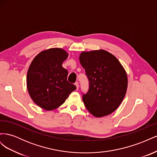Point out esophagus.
I'll list each match as a JSON object with an SVG mask.
<instances>
[{
	"instance_id": "esophagus-1",
	"label": "esophagus",
	"mask_w": 157,
	"mask_h": 157,
	"mask_svg": "<svg viewBox=\"0 0 157 157\" xmlns=\"http://www.w3.org/2000/svg\"><path fill=\"white\" fill-rule=\"evenodd\" d=\"M75 84V86H77V90H78V87H79V84H78V82H76Z\"/></svg>"
}]
</instances>
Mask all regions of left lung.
Instances as JSON below:
<instances>
[{
    "instance_id": "left-lung-1",
    "label": "left lung",
    "mask_w": 157,
    "mask_h": 157,
    "mask_svg": "<svg viewBox=\"0 0 157 157\" xmlns=\"http://www.w3.org/2000/svg\"><path fill=\"white\" fill-rule=\"evenodd\" d=\"M89 81L82 95L88 111L96 117L115 111L124 99L128 87L124 69L116 57L103 50L83 52L79 57Z\"/></svg>"
}]
</instances>
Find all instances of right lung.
<instances>
[{
  "instance_id": "right-lung-1",
  "label": "right lung",
  "mask_w": 157,
  "mask_h": 157,
  "mask_svg": "<svg viewBox=\"0 0 157 157\" xmlns=\"http://www.w3.org/2000/svg\"><path fill=\"white\" fill-rule=\"evenodd\" d=\"M68 54L61 48L41 52L31 62L27 75V86L36 105L51 111L65 102L77 87L67 81L68 71L62 67Z\"/></svg>"
}]
</instances>
